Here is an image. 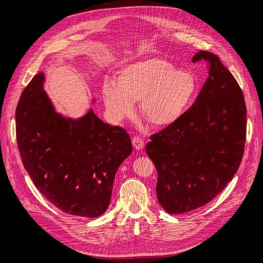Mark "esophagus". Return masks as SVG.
Instances as JSON below:
<instances>
[{
  "label": "esophagus",
  "instance_id": "1",
  "mask_svg": "<svg viewBox=\"0 0 263 263\" xmlns=\"http://www.w3.org/2000/svg\"><path fill=\"white\" fill-rule=\"evenodd\" d=\"M132 143H133V146L136 148V149H140L143 147L144 145V141L142 140V138H140L139 136H134L132 138Z\"/></svg>",
  "mask_w": 263,
  "mask_h": 263
}]
</instances>
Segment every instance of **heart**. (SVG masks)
<instances>
[{
  "label": "heart",
  "instance_id": "1",
  "mask_svg": "<svg viewBox=\"0 0 263 263\" xmlns=\"http://www.w3.org/2000/svg\"><path fill=\"white\" fill-rule=\"evenodd\" d=\"M198 90L191 71L180 70L166 59L151 58L126 65L119 83L106 79L102 93L111 117L117 121L134 114V102L140 99L142 118L156 127L177 122L190 107Z\"/></svg>",
  "mask_w": 263,
  "mask_h": 263
}]
</instances>
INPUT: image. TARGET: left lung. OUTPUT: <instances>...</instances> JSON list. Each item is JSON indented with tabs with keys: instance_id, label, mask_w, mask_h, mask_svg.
Wrapping results in <instances>:
<instances>
[{
	"instance_id": "1",
	"label": "left lung",
	"mask_w": 263,
	"mask_h": 263,
	"mask_svg": "<svg viewBox=\"0 0 263 263\" xmlns=\"http://www.w3.org/2000/svg\"><path fill=\"white\" fill-rule=\"evenodd\" d=\"M209 77L195 104L174 124L151 135L145 152L157 170V198L171 214L185 213L213 200L241 162L247 107L233 74L219 57L198 52Z\"/></svg>"
}]
</instances>
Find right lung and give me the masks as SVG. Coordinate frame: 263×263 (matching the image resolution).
<instances>
[{
    "mask_svg": "<svg viewBox=\"0 0 263 263\" xmlns=\"http://www.w3.org/2000/svg\"><path fill=\"white\" fill-rule=\"evenodd\" d=\"M35 74L15 111L24 167L54 206L71 215L98 217L108 208L115 176L132 153L127 131L101 121L92 110L79 120L55 112Z\"/></svg>",
    "mask_w": 263,
    "mask_h": 263,
    "instance_id": "1",
    "label": "right lung"
}]
</instances>
